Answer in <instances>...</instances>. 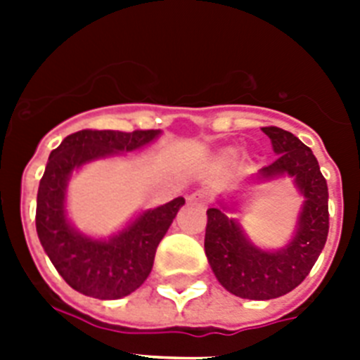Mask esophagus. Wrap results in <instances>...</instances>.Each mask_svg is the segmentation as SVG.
I'll return each instance as SVG.
<instances>
[{"label": "esophagus", "instance_id": "esophagus-1", "mask_svg": "<svg viewBox=\"0 0 360 360\" xmlns=\"http://www.w3.org/2000/svg\"><path fill=\"white\" fill-rule=\"evenodd\" d=\"M187 202L200 203V205H203V203H207V196L202 195V193H193V195L187 196Z\"/></svg>", "mask_w": 360, "mask_h": 360}]
</instances>
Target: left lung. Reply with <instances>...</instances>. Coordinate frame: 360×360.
Masks as SVG:
<instances>
[{"label":"left lung","instance_id":"8db88e82","mask_svg":"<svg viewBox=\"0 0 360 360\" xmlns=\"http://www.w3.org/2000/svg\"><path fill=\"white\" fill-rule=\"evenodd\" d=\"M278 155L257 173V180L292 176L304 196L292 240L279 250L252 243L236 219L221 207L207 209L205 256L216 279L243 299H274L294 290L310 274L328 236V186L308 146L276 126L262 128Z\"/></svg>","mask_w":360,"mask_h":360}]
</instances>
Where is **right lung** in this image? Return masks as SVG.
Segmentation results:
<instances>
[{
	"label": "right lung",
	"mask_w": 360,
	"mask_h": 360,
	"mask_svg": "<svg viewBox=\"0 0 360 360\" xmlns=\"http://www.w3.org/2000/svg\"><path fill=\"white\" fill-rule=\"evenodd\" d=\"M160 129H82L53 149L37 191L36 229L44 252L73 290L97 299L129 295L148 279L155 252L186 200L182 196L141 212L108 240L86 236L66 216V186L88 162L136 151L151 144Z\"/></svg>",
	"instance_id": "obj_1"
}]
</instances>
